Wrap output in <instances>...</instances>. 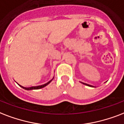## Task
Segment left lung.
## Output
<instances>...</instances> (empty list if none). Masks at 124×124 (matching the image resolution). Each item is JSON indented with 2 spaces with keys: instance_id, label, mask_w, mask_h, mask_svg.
<instances>
[{
  "instance_id": "obj_1",
  "label": "left lung",
  "mask_w": 124,
  "mask_h": 124,
  "mask_svg": "<svg viewBox=\"0 0 124 124\" xmlns=\"http://www.w3.org/2000/svg\"><path fill=\"white\" fill-rule=\"evenodd\" d=\"M83 83V84H84V85H87V86H89V87H93V86H92V85H88V84H87V83Z\"/></svg>"
}]
</instances>
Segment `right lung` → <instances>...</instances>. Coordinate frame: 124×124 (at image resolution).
<instances>
[{"instance_id":"right-lung-1","label":"right lung","mask_w":124,"mask_h":124,"mask_svg":"<svg viewBox=\"0 0 124 124\" xmlns=\"http://www.w3.org/2000/svg\"><path fill=\"white\" fill-rule=\"evenodd\" d=\"M52 81V80H50V81H48V83L44 84V85H39V86H36V87H23V86H21V85H19V86L22 87V88H23V89H26V90H32V89H41V88H43V87H45V86H46V85H48V84H49V83H50V82H51Z\"/></svg>"}]
</instances>
